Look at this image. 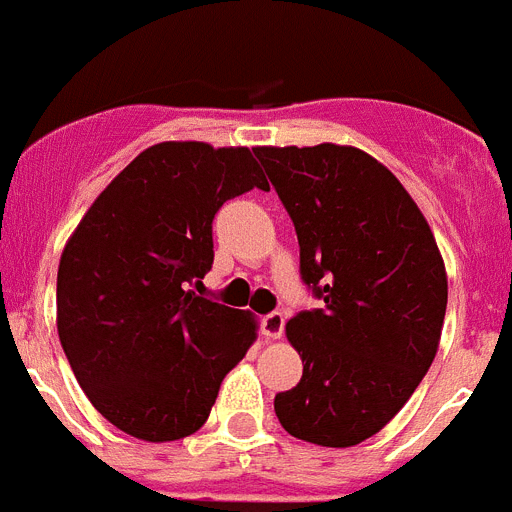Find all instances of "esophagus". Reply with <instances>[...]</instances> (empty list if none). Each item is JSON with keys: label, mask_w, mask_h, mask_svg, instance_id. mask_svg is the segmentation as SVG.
<instances>
[{"label": "esophagus", "mask_w": 512, "mask_h": 512, "mask_svg": "<svg viewBox=\"0 0 512 512\" xmlns=\"http://www.w3.org/2000/svg\"><path fill=\"white\" fill-rule=\"evenodd\" d=\"M283 324H286V319H283L281 311H270V314L260 319V332L268 340H278L283 335Z\"/></svg>", "instance_id": "34e87169"}]
</instances>
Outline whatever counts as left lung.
<instances>
[{"label":"left lung","mask_w":512,"mask_h":512,"mask_svg":"<svg viewBox=\"0 0 512 512\" xmlns=\"http://www.w3.org/2000/svg\"><path fill=\"white\" fill-rule=\"evenodd\" d=\"M299 237L301 281L322 309L288 319L301 381L275 394L283 428L348 448L379 433L428 373L448 281L402 182L353 146H257Z\"/></svg>","instance_id":"left-lung-1"}]
</instances>
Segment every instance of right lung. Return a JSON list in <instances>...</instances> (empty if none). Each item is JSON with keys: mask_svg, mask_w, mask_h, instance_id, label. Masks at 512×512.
Returning a JSON list of instances; mask_svg holds the SVG:
<instances>
[{"mask_svg": "<svg viewBox=\"0 0 512 512\" xmlns=\"http://www.w3.org/2000/svg\"><path fill=\"white\" fill-rule=\"evenodd\" d=\"M268 190L250 149L164 141L128 164L66 242L56 281L59 340L105 420L141 441L195 433L255 319L195 296L213 265V216Z\"/></svg>", "mask_w": 512, "mask_h": 512, "instance_id": "1", "label": "right lung"}]
</instances>
